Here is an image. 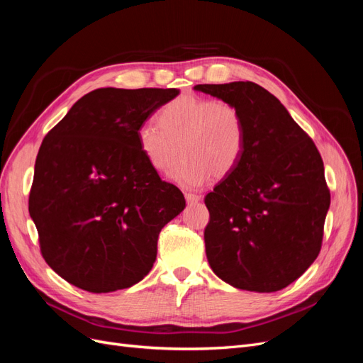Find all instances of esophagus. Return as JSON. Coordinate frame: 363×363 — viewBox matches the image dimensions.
Here are the masks:
<instances>
[{
  "label": "esophagus",
  "instance_id": "obj_1",
  "mask_svg": "<svg viewBox=\"0 0 363 363\" xmlns=\"http://www.w3.org/2000/svg\"><path fill=\"white\" fill-rule=\"evenodd\" d=\"M184 199H186V201H188V204H195V203H199V201L201 200V195H196V194H186V195H184Z\"/></svg>",
  "mask_w": 363,
  "mask_h": 363
}]
</instances>
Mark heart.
<instances>
[{
    "mask_svg": "<svg viewBox=\"0 0 363 363\" xmlns=\"http://www.w3.org/2000/svg\"><path fill=\"white\" fill-rule=\"evenodd\" d=\"M151 123L138 128V144L150 167L168 174L182 155L186 159L172 172L182 188L199 189L212 179L227 177L240 163L247 145L242 112L225 101L184 94L164 104Z\"/></svg>",
    "mask_w": 363,
    "mask_h": 363,
    "instance_id": "b5f03b06",
    "label": "heart"
}]
</instances>
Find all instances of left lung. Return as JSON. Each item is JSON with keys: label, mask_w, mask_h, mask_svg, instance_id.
Masks as SVG:
<instances>
[{"label": "left lung", "mask_w": 363, "mask_h": 363, "mask_svg": "<svg viewBox=\"0 0 363 363\" xmlns=\"http://www.w3.org/2000/svg\"><path fill=\"white\" fill-rule=\"evenodd\" d=\"M235 104L247 145L238 168L208 192L204 228L212 271L238 289L276 292L320 255L330 191L320 151L276 96L252 82L196 84Z\"/></svg>", "instance_id": "left-lung-1"}]
</instances>
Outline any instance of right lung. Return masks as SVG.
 <instances>
[{
  "mask_svg": "<svg viewBox=\"0 0 363 363\" xmlns=\"http://www.w3.org/2000/svg\"><path fill=\"white\" fill-rule=\"evenodd\" d=\"M179 89L101 87L82 96L39 148L28 212L50 268L87 292L133 286L160 230L186 206L138 144V128Z\"/></svg>",
  "mask_w": 363,
  "mask_h": 363,
  "instance_id": "right-lung-1",
  "label": "right lung"
}]
</instances>
